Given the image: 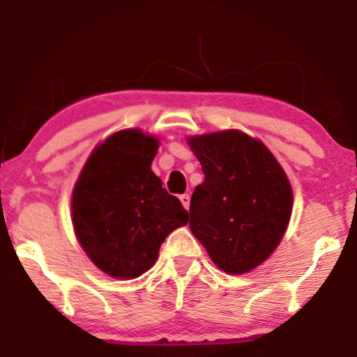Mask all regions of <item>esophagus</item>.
Returning a JSON list of instances; mask_svg holds the SVG:
<instances>
[{"mask_svg": "<svg viewBox=\"0 0 357 357\" xmlns=\"http://www.w3.org/2000/svg\"><path fill=\"white\" fill-rule=\"evenodd\" d=\"M179 202H181V204L184 208H190V203H191V198H190V195H181L179 196Z\"/></svg>", "mask_w": 357, "mask_h": 357, "instance_id": "1", "label": "esophagus"}]
</instances>
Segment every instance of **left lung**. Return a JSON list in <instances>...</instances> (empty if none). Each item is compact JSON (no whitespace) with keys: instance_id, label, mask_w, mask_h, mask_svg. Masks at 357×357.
Returning <instances> with one entry per match:
<instances>
[{"instance_id":"obj_1","label":"left lung","mask_w":357,"mask_h":357,"mask_svg":"<svg viewBox=\"0 0 357 357\" xmlns=\"http://www.w3.org/2000/svg\"><path fill=\"white\" fill-rule=\"evenodd\" d=\"M204 181L190 228L223 272L245 273L272 255L287 230L292 188L273 154L240 130L190 137Z\"/></svg>"}]
</instances>
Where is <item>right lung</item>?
Returning a JSON list of instances; mask_svg holds the SVG:
<instances>
[{"label":"right lung","mask_w":357,"mask_h":357,"mask_svg":"<svg viewBox=\"0 0 357 357\" xmlns=\"http://www.w3.org/2000/svg\"><path fill=\"white\" fill-rule=\"evenodd\" d=\"M155 151L158 139L139 129L121 130L96 147L73 190L77 238L110 277L144 273L166 236L188 223L181 202L151 171Z\"/></svg>","instance_id":"obj_1"}]
</instances>
